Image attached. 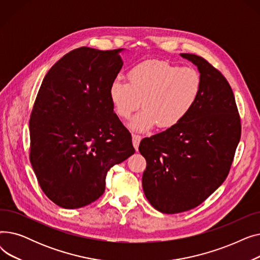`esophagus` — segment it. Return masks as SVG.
Wrapping results in <instances>:
<instances>
[{
  "instance_id": "1",
  "label": "esophagus",
  "mask_w": 260,
  "mask_h": 260,
  "mask_svg": "<svg viewBox=\"0 0 260 260\" xmlns=\"http://www.w3.org/2000/svg\"><path fill=\"white\" fill-rule=\"evenodd\" d=\"M132 138H133V145H134L135 149H136V151H138L139 143H140V141H141V136L133 134V135H132Z\"/></svg>"
}]
</instances>
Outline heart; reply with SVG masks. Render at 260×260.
<instances>
[{
  "instance_id": "1",
  "label": "heart",
  "mask_w": 260,
  "mask_h": 260,
  "mask_svg": "<svg viewBox=\"0 0 260 260\" xmlns=\"http://www.w3.org/2000/svg\"><path fill=\"white\" fill-rule=\"evenodd\" d=\"M127 82L115 80L109 99L116 114L128 119L134 131L147 132L155 125L171 128L186 118L200 97L202 77L192 67H179L161 60H147L132 67Z\"/></svg>"
}]
</instances>
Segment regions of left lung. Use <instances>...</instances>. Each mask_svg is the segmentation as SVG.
Wrapping results in <instances>:
<instances>
[{
    "mask_svg": "<svg viewBox=\"0 0 260 260\" xmlns=\"http://www.w3.org/2000/svg\"><path fill=\"white\" fill-rule=\"evenodd\" d=\"M180 56L197 66L202 89L196 106L178 125L141 140L146 160L143 192L161 213L198 207L225 180L240 140V118L229 82L207 60Z\"/></svg>",
    "mask_w": 260,
    "mask_h": 260,
    "instance_id": "8db88e82",
    "label": "left lung"
}]
</instances>
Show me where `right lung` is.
<instances>
[{
    "label": "right lung",
    "mask_w": 260,
    "mask_h": 260,
    "mask_svg": "<svg viewBox=\"0 0 260 260\" xmlns=\"http://www.w3.org/2000/svg\"><path fill=\"white\" fill-rule=\"evenodd\" d=\"M122 51L72 50L50 68L38 92L30 162L44 194L61 208L97 200L107 172L135 153L108 93L123 66Z\"/></svg>",
    "instance_id": "obj_1"
}]
</instances>
